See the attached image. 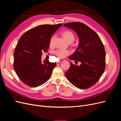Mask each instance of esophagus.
I'll return each mask as SVG.
<instances>
[{
	"label": "esophagus",
	"instance_id": "34e87169",
	"mask_svg": "<svg viewBox=\"0 0 121 121\" xmlns=\"http://www.w3.org/2000/svg\"><path fill=\"white\" fill-rule=\"evenodd\" d=\"M61 61H57V62L56 63H57V64H58V63H61Z\"/></svg>",
	"mask_w": 121,
	"mask_h": 121
}]
</instances>
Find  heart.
<instances>
[{"mask_svg":"<svg viewBox=\"0 0 121 121\" xmlns=\"http://www.w3.org/2000/svg\"><path fill=\"white\" fill-rule=\"evenodd\" d=\"M63 36L64 38H65V40L67 42H73L75 39V36L74 34L71 31H65L63 33ZM54 37H52L50 39V44L52 45ZM55 54L56 55V56L58 58H64L65 56L68 55L69 52L68 51H65L64 50H57L55 52Z\"/></svg>","mask_w":121,"mask_h":121,"instance_id":"obj_1","label":"heart"}]
</instances>
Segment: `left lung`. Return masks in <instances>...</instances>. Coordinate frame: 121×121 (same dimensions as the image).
<instances>
[{
    "label": "left lung",
    "instance_id": "obj_1",
    "mask_svg": "<svg viewBox=\"0 0 121 121\" xmlns=\"http://www.w3.org/2000/svg\"><path fill=\"white\" fill-rule=\"evenodd\" d=\"M77 34L79 43L69 59L81 62L79 66L70 62V67L65 73L69 82L78 88L85 89L93 86L99 80L105 68V52L98 35L87 25L79 22L67 23Z\"/></svg>",
    "mask_w": 121,
    "mask_h": 121
}]
</instances>
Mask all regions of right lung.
<instances>
[{
	"label": "right lung",
	"instance_id": "obj_1",
	"mask_svg": "<svg viewBox=\"0 0 121 121\" xmlns=\"http://www.w3.org/2000/svg\"><path fill=\"white\" fill-rule=\"evenodd\" d=\"M63 25H42L28 30L21 36L14 49L13 68L26 85L36 87L50 78L56 63L43 61V52H47L52 35Z\"/></svg>",
	"mask_w": 121,
	"mask_h": 121
}]
</instances>
